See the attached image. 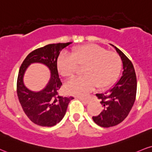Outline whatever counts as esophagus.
Masks as SVG:
<instances>
[{
  "instance_id": "34e87169",
  "label": "esophagus",
  "mask_w": 152,
  "mask_h": 152,
  "mask_svg": "<svg viewBox=\"0 0 152 152\" xmlns=\"http://www.w3.org/2000/svg\"><path fill=\"white\" fill-rule=\"evenodd\" d=\"M80 100H81L82 102H83V103H89V100L86 99V98H80Z\"/></svg>"
}]
</instances>
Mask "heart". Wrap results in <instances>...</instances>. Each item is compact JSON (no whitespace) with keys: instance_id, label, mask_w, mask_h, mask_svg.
Instances as JSON below:
<instances>
[{"instance_id":"b5f03b06","label":"heart","mask_w":152,"mask_h":152,"mask_svg":"<svg viewBox=\"0 0 152 152\" xmlns=\"http://www.w3.org/2000/svg\"><path fill=\"white\" fill-rule=\"evenodd\" d=\"M56 67L66 78H73L78 68H84L85 76L72 79L65 88L69 94L85 96L95 86L103 89L112 85L121 71L122 60L116 52L96 45H85L73 48L70 56H58Z\"/></svg>"}]
</instances>
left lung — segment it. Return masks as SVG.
<instances>
[{
    "mask_svg": "<svg viewBox=\"0 0 152 152\" xmlns=\"http://www.w3.org/2000/svg\"><path fill=\"white\" fill-rule=\"evenodd\" d=\"M114 47L121 57L123 72L112 88L104 94H96L100 100L103 110L98 115L93 116V120L103 127L115 126L123 121L130 112L136 98L137 77L132 63L122 51Z\"/></svg>",
    "mask_w": 152,
    "mask_h": 152,
    "instance_id": "8db88e82",
    "label": "left lung"
}]
</instances>
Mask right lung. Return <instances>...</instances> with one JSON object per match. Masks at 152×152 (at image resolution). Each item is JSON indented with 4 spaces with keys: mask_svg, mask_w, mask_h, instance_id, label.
Returning a JSON list of instances; mask_svg holds the SVG:
<instances>
[{
    "mask_svg": "<svg viewBox=\"0 0 152 152\" xmlns=\"http://www.w3.org/2000/svg\"><path fill=\"white\" fill-rule=\"evenodd\" d=\"M72 42L50 44L30 52L25 58L18 73L17 94L25 115L33 123L42 127H52L64 117L69 102L74 97L58 94L62 83L58 76L56 61L60 52ZM41 63L51 71V78L46 87L34 92L25 87L23 76L30 64Z\"/></svg>",
    "mask_w": 152,
    "mask_h": 152,
    "instance_id": "1",
    "label": "right lung"
}]
</instances>
